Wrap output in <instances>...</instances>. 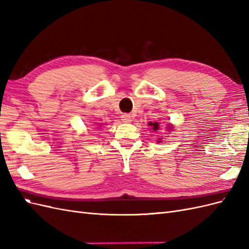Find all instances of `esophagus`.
I'll list each match as a JSON object with an SVG mask.
<instances>
[{
  "label": "esophagus",
  "mask_w": 249,
  "mask_h": 249,
  "mask_svg": "<svg viewBox=\"0 0 249 249\" xmlns=\"http://www.w3.org/2000/svg\"><path fill=\"white\" fill-rule=\"evenodd\" d=\"M122 120L124 123H131L132 122V116H131V114L124 113V114L122 115Z\"/></svg>",
  "instance_id": "obj_1"
}]
</instances>
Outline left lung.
Here are the masks:
<instances>
[{"label": "left lung", "mask_w": 249, "mask_h": 249, "mask_svg": "<svg viewBox=\"0 0 249 249\" xmlns=\"http://www.w3.org/2000/svg\"><path fill=\"white\" fill-rule=\"evenodd\" d=\"M150 125H153V127H154V130H158L159 129V124H158V123H155V124H149Z\"/></svg>", "instance_id": "8db88e82"}]
</instances>
